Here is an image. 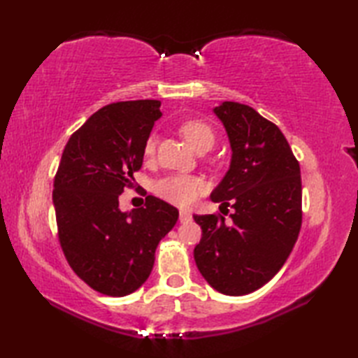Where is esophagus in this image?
Wrapping results in <instances>:
<instances>
[{"label":"esophagus","instance_id":"esophagus-1","mask_svg":"<svg viewBox=\"0 0 358 358\" xmlns=\"http://www.w3.org/2000/svg\"><path fill=\"white\" fill-rule=\"evenodd\" d=\"M192 220L191 212H186V210H180V223H187Z\"/></svg>","mask_w":358,"mask_h":358}]
</instances>
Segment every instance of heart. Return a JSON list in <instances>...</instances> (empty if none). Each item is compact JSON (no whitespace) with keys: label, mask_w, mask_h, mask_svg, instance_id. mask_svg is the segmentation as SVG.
Wrapping results in <instances>:
<instances>
[{"label":"heart","mask_w":358,"mask_h":358,"mask_svg":"<svg viewBox=\"0 0 358 358\" xmlns=\"http://www.w3.org/2000/svg\"><path fill=\"white\" fill-rule=\"evenodd\" d=\"M180 132L186 141L196 152H206L215 144L214 129L203 120H186L180 124ZM157 138L150 135L144 141V155L152 157L155 154ZM204 192L203 180L192 177V175L177 173L158 180L155 183V194L164 201L175 204L180 208H189L199 200V196Z\"/></svg>","instance_id":"heart-1"}]
</instances>
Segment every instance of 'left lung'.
I'll return each instance as SVG.
<instances>
[{
    "label": "left lung",
    "mask_w": 358,
    "mask_h": 358,
    "mask_svg": "<svg viewBox=\"0 0 358 358\" xmlns=\"http://www.w3.org/2000/svg\"><path fill=\"white\" fill-rule=\"evenodd\" d=\"M229 136L231 167L212 201L234 209L194 215L201 240L194 249L204 280L226 295H246L281 269L301 227L300 164L285 135L246 104L224 101L214 109Z\"/></svg>",
    "instance_id": "left-lung-1"
}]
</instances>
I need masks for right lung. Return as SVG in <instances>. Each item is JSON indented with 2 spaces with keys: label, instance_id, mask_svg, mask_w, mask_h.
<instances>
[{
  "label": "right lung",
  "instance_id": "add662e5",
  "mask_svg": "<svg viewBox=\"0 0 358 358\" xmlns=\"http://www.w3.org/2000/svg\"><path fill=\"white\" fill-rule=\"evenodd\" d=\"M158 100L118 101L75 131L53 180L58 240L73 272L96 292L124 296L150 275L159 240L178 220L169 203L146 196L121 212L118 196L134 186L144 141L162 117Z\"/></svg>",
  "mask_w": 358,
  "mask_h": 358
}]
</instances>
